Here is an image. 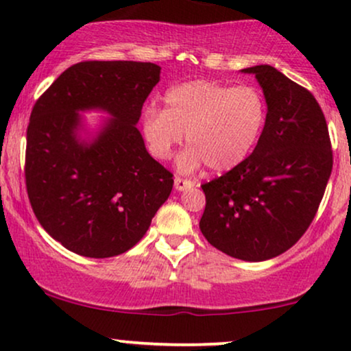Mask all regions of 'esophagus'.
Listing matches in <instances>:
<instances>
[{
	"label": "esophagus",
	"mask_w": 351,
	"mask_h": 351,
	"mask_svg": "<svg viewBox=\"0 0 351 351\" xmlns=\"http://www.w3.org/2000/svg\"><path fill=\"white\" fill-rule=\"evenodd\" d=\"M193 186H195V183H193V181L183 180V178H180V176H176L175 178V188L178 189V191H184V189H189Z\"/></svg>",
	"instance_id": "obj_1"
}]
</instances>
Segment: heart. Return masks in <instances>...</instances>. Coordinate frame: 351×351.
I'll use <instances>...</instances> for the list:
<instances>
[{"instance_id":"1","label":"heart","mask_w":351,"mask_h":351,"mask_svg":"<svg viewBox=\"0 0 351 351\" xmlns=\"http://www.w3.org/2000/svg\"><path fill=\"white\" fill-rule=\"evenodd\" d=\"M163 106L143 112L142 134L156 160L170 158L186 134L189 147L178 158L183 173L204 163L216 173L234 170L254 152L267 122L264 95L251 86L189 80L168 88Z\"/></svg>"}]
</instances>
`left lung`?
Returning a JSON list of instances; mask_svg holds the SVG:
<instances>
[{
    "label": "left lung",
    "instance_id": "1",
    "mask_svg": "<svg viewBox=\"0 0 351 351\" xmlns=\"http://www.w3.org/2000/svg\"><path fill=\"white\" fill-rule=\"evenodd\" d=\"M243 72L263 87L267 122L244 163L201 184L206 208L199 229L221 252L261 263L291 249L307 231L333 156L324 112L307 88L267 64Z\"/></svg>",
    "mask_w": 351,
    "mask_h": 351
}]
</instances>
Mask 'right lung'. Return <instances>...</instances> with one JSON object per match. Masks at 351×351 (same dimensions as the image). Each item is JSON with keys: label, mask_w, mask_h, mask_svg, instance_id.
<instances>
[{"label": "right lung", "mask_w": 351, "mask_h": 351, "mask_svg": "<svg viewBox=\"0 0 351 351\" xmlns=\"http://www.w3.org/2000/svg\"><path fill=\"white\" fill-rule=\"evenodd\" d=\"M160 71L153 62L86 60L64 71L33 107L27 196L47 234L79 256L127 252L170 196L173 175L136 128ZM88 110L109 115L94 134L80 114Z\"/></svg>", "instance_id": "1"}]
</instances>
